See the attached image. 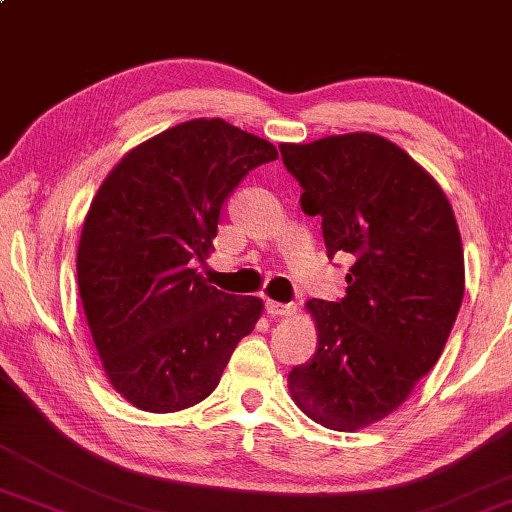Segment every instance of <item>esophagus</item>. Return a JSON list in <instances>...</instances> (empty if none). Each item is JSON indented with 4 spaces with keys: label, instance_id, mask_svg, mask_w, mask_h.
I'll list each match as a JSON object with an SVG mask.
<instances>
[{
    "label": "esophagus",
    "instance_id": "obj_1",
    "mask_svg": "<svg viewBox=\"0 0 512 512\" xmlns=\"http://www.w3.org/2000/svg\"><path fill=\"white\" fill-rule=\"evenodd\" d=\"M266 311L271 315H291V313H295V304L293 302L266 300Z\"/></svg>",
    "mask_w": 512,
    "mask_h": 512
}]
</instances>
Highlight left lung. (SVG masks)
Returning <instances> with one entry per match:
<instances>
[{"mask_svg":"<svg viewBox=\"0 0 512 512\" xmlns=\"http://www.w3.org/2000/svg\"><path fill=\"white\" fill-rule=\"evenodd\" d=\"M280 152L302 210L322 217L329 259H353L342 300L306 302L318 349L288 389L315 423L353 432L392 414L439 360L466 288L459 226L439 183L383 136Z\"/></svg>","mask_w":512,"mask_h":512,"instance_id":"8db88e82","label":"left lung"}]
</instances>
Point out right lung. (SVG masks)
<instances>
[{"mask_svg":"<svg viewBox=\"0 0 512 512\" xmlns=\"http://www.w3.org/2000/svg\"><path fill=\"white\" fill-rule=\"evenodd\" d=\"M275 145L197 118L134 147L102 181L82 226L78 288L109 383L138 410L167 414L219 385L264 304L210 286L194 264L226 199Z\"/></svg>","mask_w":512,"mask_h":512,"instance_id":"add662e5","label":"right lung"}]
</instances>
